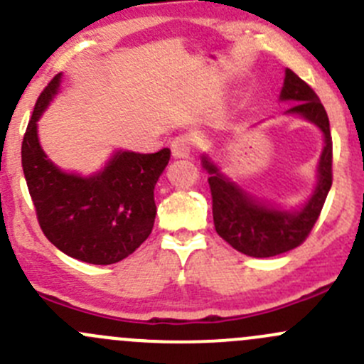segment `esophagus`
Returning a JSON list of instances; mask_svg holds the SVG:
<instances>
[{
  "instance_id": "34e87169",
  "label": "esophagus",
  "mask_w": 364,
  "mask_h": 364,
  "mask_svg": "<svg viewBox=\"0 0 364 364\" xmlns=\"http://www.w3.org/2000/svg\"><path fill=\"white\" fill-rule=\"evenodd\" d=\"M193 146H196V139L188 134L178 135V137L172 139L171 148H172V155L176 159H188L193 151Z\"/></svg>"
}]
</instances>
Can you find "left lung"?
I'll return each instance as SVG.
<instances>
[{
	"instance_id": "obj_1",
	"label": "left lung",
	"mask_w": 364,
	"mask_h": 364,
	"mask_svg": "<svg viewBox=\"0 0 364 364\" xmlns=\"http://www.w3.org/2000/svg\"><path fill=\"white\" fill-rule=\"evenodd\" d=\"M280 98L296 102L289 112L301 114L317 124L324 134L326 146L318 161L317 188L301 211H278L257 203L234 183L223 178L205 156L203 159L204 168L209 172L208 183L211 190L213 222L216 232L237 252L257 259L280 255L303 245L321 216L326 197L333 185V139L329 117L317 93L299 75L287 68Z\"/></svg>"
}]
</instances>
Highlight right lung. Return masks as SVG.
<instances>
[{
    "instance_id": "right-lung-1",
    "label": "right lung",
    "mask_w": 364,
    "mask_h": 364,
    "mask_svg": "<svg viewBox=\"0 0 364 364\" xmlns=\"http://www.w3.org/2000/svg\"><path fill=\"white\" fill-rule=\"evenodd\" d=\"M61 73L40 93L23 139V171L36 220L47 240L77 260L119 262L148 240L155 223L156 181L171 149L119 151L91 178L65 174L38 144L36 121L60 87Z\"/></svg>"
}]
</instances>
